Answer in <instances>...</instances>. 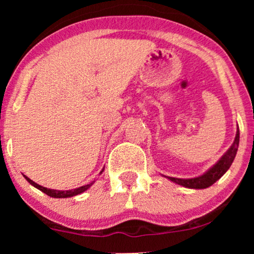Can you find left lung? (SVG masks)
Returning a JSON list of instances; mask_svg holds the SVG:
<instances>
[{
    "mask_svg": "<svg viewBox=\"0 0 254 254\" xmlns=\"http://www.w3.org/2000/svg\"><path fill=\"white\" fill-rule=\"evenodd\" d=\"M238 144H239V129H237L235 141L234 143L231 144V147L228 149L227 152H225L220 159H218L216 164L211 166V168L208 170L207 172H204L203 175L195 177V178H189V179L175 178V177H168V176H164V177L165 178H168L169 180H171V182L178 184V185L187 187V189H195V190L207 189V187L213 185L214 183H216L217 180L228 171L229 168H230L232 162H234V159L236 157V154H237Z\"/></svg>",
    "mask_w": 254,
    "mask_h": 254,
    "instance_id": "left-lung-1",
    "label": "left lung"
}]
</instances>
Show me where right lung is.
Listing matches in <instances>:
<instances>
[{"label":"right lung","mask_w":254,"mask_h":254,"mask_svg":"<svg viewBox=\"0 0 254 254\" xmlns=\"http://www.w3.org/2000/svg\"><path fill=\"white\" fill-rule=\"evenodd\" d=\"M103 171H104V169L102 170V171H100L99 175H102V172H103ZM24 178H25V179L27 180V182H29V183L31 184V185L36 187V189L40 190L41 192H44L45 194H47L48 196H52V197H58V199H62V197H71V196L78 195V194H81V193H83V192H85L86 190L90 189V187L92 186V184L95 183V182H92V183L88 184V185H84V186L77 187V189H75V190H51V189H47V187H43V186L38 185L37 183L32 182V180H31V179L29 178V177H26V176H24Z\"/></svg>","instance_id":"obj_1"}]
</instances>
